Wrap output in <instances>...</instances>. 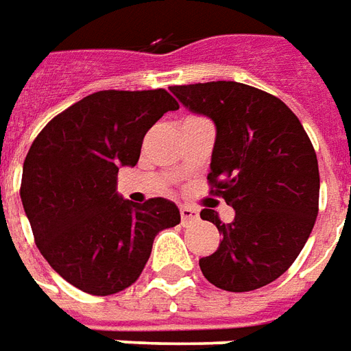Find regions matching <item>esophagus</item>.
<instances>
[{
  "instance_id": "1",
  "label": "esophagus",
  "mask_w": 351,
  "mask_h": 351,
  "mask_svg": "<svg viewBox=\"0 0 351 351\" xmlns=\"http://www.w3.org/2000/svg\"><path fill=\"white\" fill-rule=\"evenodd\" d=\"M199 214L190 208V206H180V220H182V226H188V223H193L197 221Z\"/></svg>"
}]
</instances>
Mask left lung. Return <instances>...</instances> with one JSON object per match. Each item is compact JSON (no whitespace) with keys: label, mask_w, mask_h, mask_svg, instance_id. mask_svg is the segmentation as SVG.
<instances>
[{"label":"left lung","mask_w":351,"mask_h":351,"mask_svg":"<svg viewBox=\"0 0 351 351\" xmlns=\"http://www.w3.org/2000/svg\"><path fill=\"white\" fill-rule=\"evenodd\" d=\"M190 112L210 118L216 141L208 182L235 208L218 228V250L199 259L205 278L226 291H252L282 276L308 241L317 216V158L299 118L271 93L218 80L171 86Z\"/></svg>","instance_id":"obj_1"}]
</instances>
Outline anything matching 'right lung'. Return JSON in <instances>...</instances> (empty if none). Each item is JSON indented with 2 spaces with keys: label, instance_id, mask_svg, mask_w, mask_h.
Instances as JSON below:
<instances>
[{
  "label": "right lung",
  "instance_id": "1",
  "mask_svg": "<svg viewBox=\"0 0 351 351\" xmlns=\"http://www.w3.org/2000/svg\"><path fill=\"white\" fill-rule=\"evenodd\" d=\"M178 103L165 90L88 95L52 118L22 169L20 197L35 244L50 267L90 295L130 287L156 235L180 223L163 197L138 205L118 191L120 167H135L146 131Z\"/></svg>",
  "mask_w": 351,
  "mask_h": 351
}]
</instances>
